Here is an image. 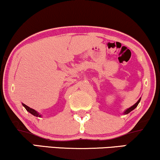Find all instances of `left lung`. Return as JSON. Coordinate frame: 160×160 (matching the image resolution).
<instances>
[{"label":"left lung","mask_w":160,"mask_h":160,"mask_svg":"<svg viewBox=\"0 0 160 160\" xmlns=\"http://www.w3.org/2000/svg\"><path fill=\"white\" fill-rule=\"evenodd\" d=\"M140 99H141V98H140V99H139V100L138 101V102H137V103H135V104H134L133 106H132V107H131L130 108H128V109H126V111H125V112H123V114H124V115H127V114H128V113H129V112H132V110H134V109H135V108H136L137 107H138V103H140Z\"/></svg>","instance_id":"1"}]
</instances>
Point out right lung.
Listing matches in <instances>:
<instances>
[{
  "label": "right lung",
  "instance_id": "add662e5",
  "mask_svg": "<svg viewBox=\"0 0 160 160\" xmlns=\"http://www.w3.org/2000/svg\"><path fill=\"white\" fill-rule=\"evenodd\" d=\"M22 106H23L25 108H26V110L28 111V112H30L31 114H32V115L36 116V117H39V118L41 117V115H39V114L37 112L36 110H34V109H32V108H30L29 107H28V106H26V104H24V103H22Z\"/></svg>",
  "mask_w": 160,
  "mask_h": 160
}]
</instances>
